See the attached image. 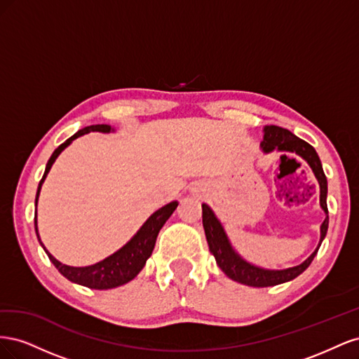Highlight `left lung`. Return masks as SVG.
<instances>
[{
  "instance_id": "left-lung-1",
  "label": "left lung",
  "mask_w": 359,
  "mask_h": 359,
  "mask_svg": "<svg viewBox=\"0 0 359 359\" xmlns=\"http://www.w3.org/2000/svg\"><path fill=\"white\" fill-rule=\"evenodd\" d=\"M264 139L260 142V149H262L264 154H269L273 151L283 154H295L301 157L304 161L307 163L310 169L314 173V178L319 182V203L320 208L325 212V220L320 224V238L319 244L314 248V252L304 260L302 264L297 266H290L285 269H269L257 266L252 262H248L240 253L236 252V248L232 245L229 236H227L224 226L222 224L219 217L215 215L211 206L206 203H202V223H203V231L206 241H208L210 252L215 257V262L223 273L233 281L238 283L252 286V287H269V286H277L281 283H287V281L297 278L299 274L309 268L311 260L316 256L318 250L322 244V241L327 236L328 231V206H327V194H328V181L325 177V172L322 168L320 158L310 144L306 140L299 139L289 130L281 128L277 126H265L264 127Z\"/></svg>"
}]
</instances>
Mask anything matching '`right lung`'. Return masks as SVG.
Returning a JSON list of instances; mask_svg holds the SVG:
<instances>
[{
	"label": "right lung",
	"mask_w": 359,
	"mask_h": 359,
	"mask_svg": "<svg viewBox=\"0 0 359 359\" xmlns=\"http://www.w3.org/2000/svg\"><path fill=\"white\" fill-rule=\"evenodd\" d=\"M91 132H100V133H115L116 130L107 124H95V126H88L79 132H76L72 137H69L66 142L61 144L55 151H53L50 158L48 160V165L45 169V173H43V178L39 182L37 187V194H36V215H34V226H36V233L39 238V243L41 244L43 250H45L48 257L50 259V262L55 265V268L60 271V273L70 280L72 283L81 285L90 289H97V290H106V289H114L118 286H123L128 281H132L142 268L145 266L147 260L149 259L151 253H153L157 235L160 229L165 223L169 220V217L172 212L177 210L178 202L172 201L166 203L165 206H161L157 211L151 214L145 223L139 227L137 232L130 238V240L121 247L118 248L115 253L111 256L104 257L100 262H97L94 265L88 266H70L66 264H61L58 259L53 257L48 248L43 245L40 235H39V226H37V203H39V196H40V190L43 182H45L48 173L52 168L53 163L60 157V154L66 149L74 139H78L83 135H88Z\"/></svg>",
	"instance_id": "1"
}]
</instances>
